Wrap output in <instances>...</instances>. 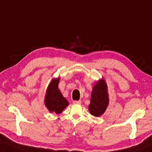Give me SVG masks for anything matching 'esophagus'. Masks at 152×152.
I'll return each mask as SVG.
<instances>
[{
    "label": "esophagus",
    "instance_id": "34e87169",
    "mask_svg": "<svg viewBox=\"0 0 152 152\" xmlns=\"http://www.w3.org/2000/svg\"><path fill=\"white\" fill-rule=\"evenodd\" d=\"M81 103H82V102L80 100H79V101H73V103L74 104H81Z\"/></svg>",
    "mask_w": 152,
    "mask_h": 152
}]
</instances>
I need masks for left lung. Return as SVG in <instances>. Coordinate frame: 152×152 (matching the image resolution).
Returning <instances> with one entry per match:
<instances>
[{
	"label": "left lung",
	"instance_id": "8db88e82",
	"mask_svg": "<svg viewBox=\"0 0 152 152\" xmlns=\"http://www.w3.org/2000/svg\"><path fill=\"white\" fill-rule=\"evenodd\" d=\"M109 98L107 84L103 78L99 79L93 86L90 103L88 109L94 117H100L105 112L109 105Z\"/></svg>",
	"mask_w": 152,
	"mask_h": 152
}]
</instances>
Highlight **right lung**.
Wrapping results in <instances>:
<instances>
[{
    "instance_id": "right-lung-1",
    "label": "right lung",
    "mask_w": 152,
    "mask_h": 152,
    "mask_svg": "<svg viewBox=\"0 0 152 152\" xmlns=\"http://www.w3.org/2000/svg\"><path fill=\"white\" fill-rule=\"evenodd\" d=\"M60 78H53L49 83L45 96L44 103L50 113L60 114L69 105V103L62 96L58 89Z\"/></svg>"
}]
</instances>
